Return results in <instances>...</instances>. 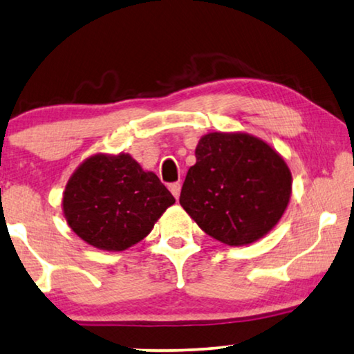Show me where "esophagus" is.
<instances>
[{"mask_svg": "<svg viewBox=\"0 0 354 354\" xmlns=\"http://www.w3.org/2000/svg\"><path fill=\"white\" fill-rule=\"evenodd\" d=\"M170 191H171L173 195H175V198L178 200L179 198V194H181V184H179V183L170 184Z\"/></svg>", "mask_w": 354, "mask_h": 354, "instance_id": "obj_1", "label": "esophagus"}]
</instances>
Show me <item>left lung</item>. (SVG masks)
I'll use <instances>...</instances> for the list:
<instances>
[{
  "label": "left lung",
  "instance_id": "obj_1",
  "mask_svg": "<svg viewBox=\"0 0 354 354\" xmlns=\"http://www.w3.org/2000/svg\"><path fill=\"white\" fill-rule=\"evenodd\" d=\"M179 203L205 234L230 246L262 239L281 218L292 178L283 157L248 133L205 135Z\"/></svg>",
  "mask_w": 354,
  "mask_h": 354
}]
</instances>
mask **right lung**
I'll return each instance as SVG.
<instances>
[{
	"label": "right lung",
	"mask_w": 354,
	"mask_h": 354,
	"mask_svg": "<svg viewBox=\"0 0 354 354\" xmlns=\"http://www.w3.org/2000/svg\"><path fill=\"white\" fill-rule=\"evenodd\" d=\"M175 197L129 154H97L79 165L63 194L76 235L98 250L124 251L145 239Z\"/></svg>",
	"instance_id": "right-lung-1"
}]
</instances>
